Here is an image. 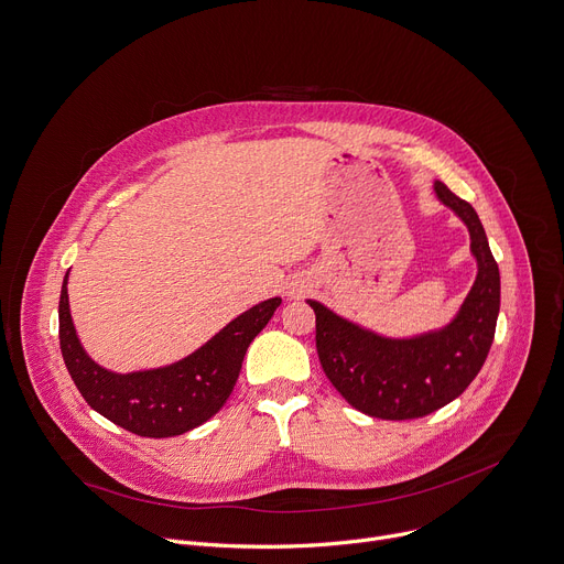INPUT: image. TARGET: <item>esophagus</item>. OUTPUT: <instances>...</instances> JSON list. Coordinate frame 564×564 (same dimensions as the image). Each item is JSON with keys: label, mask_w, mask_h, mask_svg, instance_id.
<instances>
[{"label": "esophagus", "mask_w": 564, "mask_h": 564, "mask_svg": "<svg viewBox=\"0 0 564 564\" xmlns=\"http://www.w3.org/2000/svg\"><path fill=\"white\" fill-rule=\"evenodd\" d=\"M293 293H297V289H293Z\"/></svg>", "instance_id": "esophagus-1"}]
</instances>
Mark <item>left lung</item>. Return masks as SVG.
<instances>
[{"instance_id":"obj_1","label":"left lung","mask_w":564,"mask_h":564,"mask_svg":"<svg viewBox=\"0 0 564 564\" xmlns=\"http://www.w3.org/2000/svg\"><path fill=\"white\" fill-rule=\"evenodd\" d=\"M434 193L470 232L477 278L459 314L436 332L386 338L306 300L316 311V347L332 386L345 401L377 419H419L455 401L479 373L495 338L499 269L475 208L436 181Z\"/></svg>"}]
</instances>
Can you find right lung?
I'll return each mask as SVG.
<instances>
[{"mask_svg":"<svg viewBox=\"0 0 564 564\" xmlns=\"http://www.w3.org/2000/svg\"><path fill=\"white\" fill-rule=\"evenodd\" d=\"M280 297L243 311L195 354L178 362L116 373L83 349L69 311L67 278L59 291V349L83 399L111 423L139 436H176L206 423L230 397L248 345L267 327Z\"/></svg>","mask_w":564,"mask_h":564,"instance_id":"1","label":"right lung"}]
</instances>
